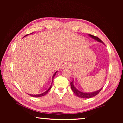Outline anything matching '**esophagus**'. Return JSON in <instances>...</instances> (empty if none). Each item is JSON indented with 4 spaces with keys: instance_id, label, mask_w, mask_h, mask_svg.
<instances>
[{
    "instance_id": "1",
    "label": "esophagus",
    "mask_w": 123,
    "mask_h": 123,
    "mask_svg": "<svg viewBox=\"0 0 123 123\" xmlns=\"http://www.w3.org/2000/svg\"><path fill=\"white\" fill-rule=\"evenodd\" d=\"M64 67L66 68H70L71 67V65L69 63H66L64 65Z\"/></svg>"
}]
</instances>
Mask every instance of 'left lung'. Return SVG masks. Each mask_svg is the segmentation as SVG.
Instances as JSON below:
<instances>
[{"mask_svg": "<svg viewBox=\"0 0 123 123\" xmlns=\"http://www.w3.org/2000/svg\"><path fill=\"white\" fill-rule=\"evenodd\" d=\"M88 35L91 37V38H92L93 39H95V41L98 42L103 43V44H104L103 42L102 41L101 39H100L98 37L94 36H93V35H90V34H88ZM70 86H71L72 90L74 93L75 94L77 95V96L79 97L82 98H85V99L91 98H92L93 97L95 96V95H97L98 94V93L100 92V91L102 89V88H103V87H102L101 88L99 89V90L93 92H81V91H79V89H77L76 87H75L74 85V80L70 82Z\"/></svg>", "mask_w": 123, "mask_h": 123, "instance_id": "1", "label": "left lung"}]
</instances>
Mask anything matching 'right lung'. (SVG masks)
<instances>
[{"label":"right lung","mask_w":123,"mask_h":123,"mask_svg":"<svg viewBox=\"0 0 123 123\" xmlns=\"http://www.w3.org/2000/svg\"><path fill=\"white\" fill-rule=\"evenodd\" d=\"M33 33V32H32ZM29 34H28V35H26V36H28V35H29ZM24 36V37H25ZM57 71H56V72L54 74V75H53V78H52V82H51V85H50V86L49 87V88L47 89V90L46 91H45L44 92H43V93H41V94H28L29 95H30V96H31V97H42V96H44V95H45V94H47V93L48 92V91L50 90V89H51V85H52V84H53V79H54V76H55V75H56V74L57 73Z\"/></svg>","instance_id":"1"}]
</instances>
